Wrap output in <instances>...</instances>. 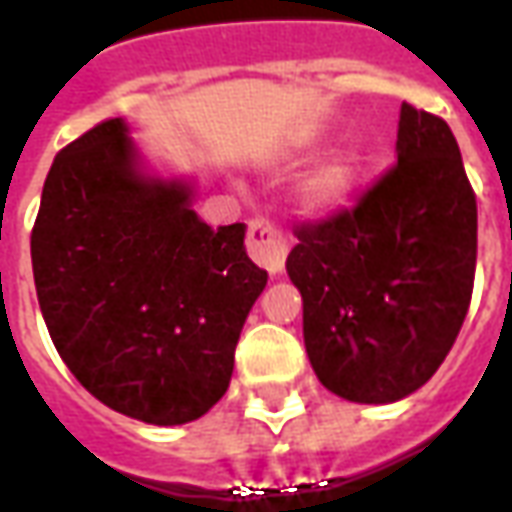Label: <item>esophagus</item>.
I'll use <instances>...</instances> for the list:
<instances>
[{
	"mask_svg": "<svg viewBox=\"0 0 512 512\" xmlns=\"http://www.w3.org/2000/svg\"><path fill=\"white\" fill-rule=\"evenodd\" d=\"M246 252L255 260L257 266L266 268L271 277L282 274L285 257H288V238L282 230L268 222H252L246 233Z\"/></svg>",
	"mask_w": 512,
	"mask_h": 512,
	"instance_id": "obj_1",
	"label": "esophagus"
}]
</instances>
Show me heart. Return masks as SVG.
<instances>
[{"label": "heart", "instance_id": "heart-1", "mask_svg": "<svg viewBox=\"0 0 512 512\" xmlns=\"http://www.w3.org/2000/svg\"><path fill=\"white\" fill-rule=\"evenodd\" d=\"M365 175V153L356 145L340 147L323 158L307 178L296 186V208L307 216H326L343 208L354 197L359 180Z\"/></svg>", "mask_w": 512, "mask_h": 512}]
</instances>
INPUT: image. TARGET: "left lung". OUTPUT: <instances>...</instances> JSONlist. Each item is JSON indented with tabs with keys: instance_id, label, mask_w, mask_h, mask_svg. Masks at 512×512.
<instances>
[{
	"instance_id": "obj_1",
	"label": "left lung",
	"mask_w": 512,
	"mask_h": 512,
	"mask_svg": "<svg viewBox=\"0 0 512 512\" xmlns=\"http://www.w3.org/2000/svg\"><path fill=\"white\" fill-rule=\"evenodd\" d=\"M397 164L351 211L301 224L288 277L315 376L351 403L428 384L469 310L477 202L450 126L403 104Z\"/></svg>"
}]
</instances>
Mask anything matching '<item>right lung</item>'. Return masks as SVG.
Masks as SVG:
<instances>
[{"mask_svg":"<svg viewBox=\"0 0 512 512\" xmlns=\"http://www.w3.org/2000/svg\"><path fill=\"white\" fill-rule=\"evenodd\" d=\"M197 183L150 169L123 117L51 164L32 227L40 312L76 381L147 425H186L227 392L268 274L246 224L213 230Z\"/></svg>","mask_w":512,"mask_h":512,"instance_id":"right-lung-1","label":"right lung"}]
</instances>
